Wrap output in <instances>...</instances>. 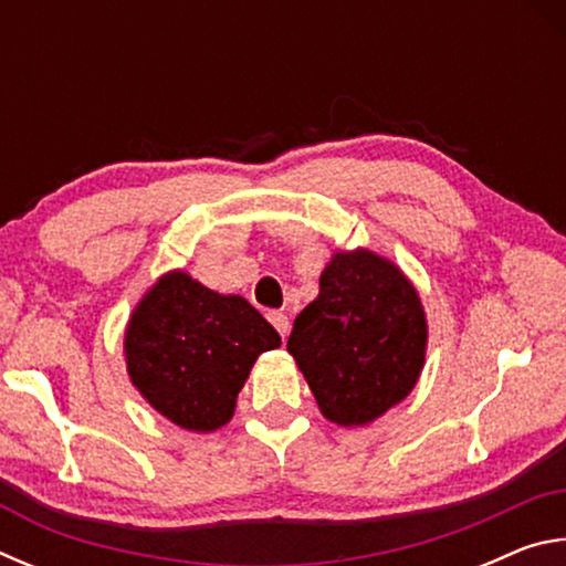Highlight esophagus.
Returning a JSON list of instances; mask_svg holds the SVG:
<instances>
[{"label":"esophagus","mask_w":566,"mask_h":566,"mask_svg":"<svg viewBox=\"0 0 566 566\" xmlns=\"http://www.w3.org/2000/svg\"><path fill=\"white\" fill-rule=\"evenodd\" d=\"M266 319L274 324V329L280 332L282 339L286 337V334H290V317H286L284 312H270V314H266Z\"/></svg>","instance_id":"1"}]
</instances>
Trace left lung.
Segmentation results:
<instances>
[{
    "label": "left lung",
    "mask_w": 566,
    "mask_h": 566,
    "mask_svg": "<svg viewBox=\"0 0 566 566\" xmlns=\"http://www.w3.org/2000/svg\"><path fill=\"white\" fill-rule=\"evenodd\" d=\"M322 415L361 427L399 405L424 367L427 317L405 272L369 249L337 252L286 342Z\"/></svg>",
    "instance_id": "8db88e82"
}]
</instances>
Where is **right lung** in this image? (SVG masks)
<instances>
[{
    "instance_id": "obj_1",
    "label": "right lung",
    "mask_w": 566,
    "mask_h": 566,
    "mask_svg": "<svg viewBox=\"0 0 566 566\" xmlns=\"http://www.w3.org/2000/svg\"><path fill=\"white\" fill-rule=\"evenodd\" d=\"M280 334L244 296L217 294L185 272H167L142 296L124 334L132 385L161 417L189 432H214Z\"/></svg>"
}]
</instances>
